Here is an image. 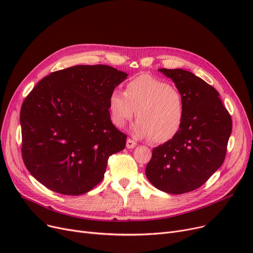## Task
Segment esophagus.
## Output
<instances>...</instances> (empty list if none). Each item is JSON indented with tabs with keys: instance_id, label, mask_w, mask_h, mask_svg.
<instances>
[{
	"instance_id": "1",
	"label": "esophagus",
	"mask_w": 253,
	"mask_h": 253,
	"mask_svg": "<svg viewBox=\"0 0 253 253\" xmlns=\"http://www.w3.org/2000/svg\"><path fill=\"white\" fill-rule=\"evenodd\" d=\"M126 147H127V149H133L136 147V142L134 140L128 138L127 142H126Z\"/></svg>"
}]
</instances>
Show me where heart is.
I'll return each mask as SVG.
<instances>
[{"mask_svg": "<svg viewBox=\"0 0 253 253\" xmlns=\"http://www.w3.org/2000/svg\"><path fill=\"white\" fill-rule=\"evenodd\" d=\"M109 112L112 123L119 129L124 128L136 113L138 120L132 126L133 133L151 138L154 143H164L181 128L184 99L181 92L165 80L143 74L130 80L125 92L111 93Z\"/></svg>", "mask_w": 253, "mask_h": 253, "instance_id": "obj_1", "label": "heart"}]
</instances>
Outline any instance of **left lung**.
Returning a JSON list of instances; mask_svg holds the SVG:
<instances>
[{
	"instance_id": "left-lung-1",
	"label": "left lung",
	"mask_w": 253,
	"mask_h": 253,
	"mask_svg": "<svg viewBox=\"0 0 253 253\" xmlns=\"http://www.w3.org/2000/svg\"><path fill=\"white\" fill-rule=\"evenodd\" d=\"M184 99L178 133L153 150L145 175L158 190L184 194L197 190L222 165L232 132V118L219 93L204 80L181 69H159Z\"/></svg>"
}]
</instances>
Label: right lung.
<instances>
[{
	"label": "right lung",
	"instance_id": "right-lung-1",
	"mask_svg": "<svg viewBox=\"0 0 253 253\" xmlns=\"http://www.w3.org/2000/svg\"><path fill=\"white\" fill-rule=\"evenodd\" d=\"M127 74L104 64L75 65L40 81L20 110L21 155L49 190L82 195L103 178L127 135L111 121L109 97Z\"/></svg>",
	"mask_w": 253,
	"mask_h": 253
}]
</instances>
